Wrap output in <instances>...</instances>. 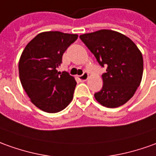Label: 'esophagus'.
Instances as JSON below:
<instances>
[{
  "mask_svg": "<svg viewBox=\"0 0 156 156\" xmlns=\"http://www.w3.org/2000/svg\"><path fill=\"white\" fill-rule=\"evenodd\" d=\"M88 73H87V72H84L83 73V75H81V76H79V80H82V81H86V80L88 79Z\"/></svg>",
  "mask_w": 156,
  "mask_h": 156,
  "instance_id": "esophagus-1",
  "label": "esophagus"
}]
</instances>
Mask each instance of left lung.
<instances>
[{
    "mask_svg": "<svg viewBox=\"0 0 156 156\" xmlns=\"http://www.w3.org/2000/svg\"><path fill=\"white\" fill-rule=\"evenodd\" d=\"M101 66L103 87L94 94L100 105L117 108L130 100L141 83L144 60L136 44L125 35L110 30H100L80 35Z\"/></svg>",
    "mask_w": 156,
    "mask_h": 156,
    "instance_id": "obj_1",
    "label": "left lung"
}]
</instances>
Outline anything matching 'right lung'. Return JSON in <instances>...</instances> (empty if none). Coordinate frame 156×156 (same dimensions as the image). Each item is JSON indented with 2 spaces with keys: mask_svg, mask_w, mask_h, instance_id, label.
<instances>
[{
  "mask_svg": "<svg viewBox=\"0 0 156 156\" xmlns=\"http://www.w3.org/2000/svg\"><path fill=\"white\" fill-rule=\"evenodd\" d=\"M78 38L76 34L41 32L23 49L19 62V79L33 105L47 113L65 109L73 99L76 81L57 70L62 57Z\"/></svg>",
  "mask_w": 156,
  "mask_h": 156,
  "instance_id": "1",
  "label": "right lung"
}]
</instances>
